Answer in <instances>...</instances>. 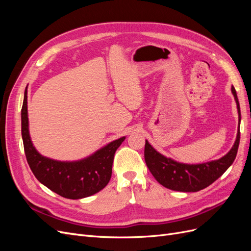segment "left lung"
I'll list each match as a JSON object with an SVG mask.
<instances>
[{
	"instance_id": "8db88e82",
	"label": "left lung",
	"mask_w": 251,
	"mask_h": 251,
	"mask_svg": "<svg viewBox=\"0 0 251 251\" xmlns=\"http://www.w3.org/2000/svg\"><path fill=\"white\" fill-rule=\"evenodd\" d=\"M231 92L234 96L235 102H237L240 120V104L233 86L231 87ZM239 143L240 128L233 147L222 158L201 164H185L164 157L160 153H158L149 141L146 140L144 159H146L148 168L153 174L155 179L164 187L177 192H198L216 181L232 164L238 153Z\"/></svg>"
}]
</instances>
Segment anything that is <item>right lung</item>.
Instances as JSON below:
<instances>
[{"instance_id":"1","label":"right lung","mask_w":251,"mask_h":251,"mask_svg":"<svg viewBox=\"0 0 251 251\" xmlns=\"http://www.w3.org/2000/svg\"><path fill=\"white\" fill-rule=\"evenodd\" d=\"M22 137L28 164L36 179L51 191L69 199L92 196L109 183L114 155L123 140H114L78 161L64 162L42 156L33 147L29 135L27 87L22 107Z\"/></svg>"}]
</instances>
